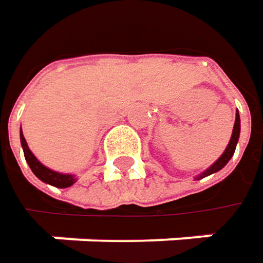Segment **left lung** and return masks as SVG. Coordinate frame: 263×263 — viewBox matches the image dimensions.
<instances>
[{
	"label": "left lung",
	"instance_id": "obj_1",
	"mask_svg": "<svg viewBox=\"0 0 263 263\" xmlns=\"http://www.w3.org/2000/svg\"><path fill=\"white\" fill-rule=\"evenodd\" d=\"M239 132H241V119H239V114H236V119H235V127H233V133H232V138H230V142H229V145L226 148V151L222 153V156L215 162L214 165L208 170V171H204L203 174H200L197 179L200 180V179H203V177H206V176H211V174H214L216 171H219V170H222L226 165H227V162L232 159V156H233V153H235V148H236V144H238V139H239Z\"/></svg>",
	"mask_w": 263,
	"mask_h": 263
}]
</instances>
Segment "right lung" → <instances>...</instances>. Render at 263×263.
<instances>
[{
    "mask_svg": "<svg viewBox=\"0 0 263 263\" xmlns=\"http://www.w3.org/2000/svg\"><path fill=\"white\" fill-rule=\"evenodd\" d=\"M21 144H22V148H24L25 160H27V163L30 165V168H31L33 174H34L37 179H41V180L45 181V183H48V184H52V186H55V187H68V186H71V184H74V183H76L74 176H69V174H60V173L51 171L49 168L44 166V165H42V163L34 157V154L30 151V148H28V145H27V141H25V138H24L22 132H21Z\"/></svg>",
    "mask_w": 263,
    "mask_h": 263,
    "instance_id": "add662e5",
    "label": "right lung"
}]
</instances>
